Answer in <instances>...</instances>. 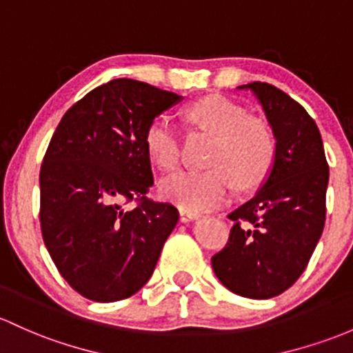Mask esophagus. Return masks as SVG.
I'll list each match as a JSON object with an SVG mask.
<instances>
[{"label":"esophagus","instance_id":"esophagus-1","mask_svg":"<svg viewBox=\"0 0 353 353\" xmlns=\"http://www.w3.org/2000/svg\"><path fill=\"white\" fill-rule=\"evenodd\" d=\"M199 217H200V215H199V214H193V212L183 210V208H181V210H180V221H181V222L196 221V219H199Z\"/></svg>","mask_w":353,"mask_h":353}]
</instances>
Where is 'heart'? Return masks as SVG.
<instances>
[{"label": "heart", "mask_w": 353, "mask_h": 353, "mask_svg": "<svg viewBox=\"0 0 353 353\" xmlns=\"http://www.w3.org/2000/svg\"><path fill=\"white\" fill-rule=\"evenodd\" d=\"M185 114L196 128L215 134L208 154L212 168L163 178L161 196L196 214L222 205L232 193V178L239 187L248 188L268 175L274 160V138L263 121L249 117L242 105L223 96H207L193 102ZM145 146L161 170H173L180 161V138L166 117L151 121Z\"/></svg>", "instance_id": "heart-1"}]
</instances>
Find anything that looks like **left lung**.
<instances>
[{
    "label": "left lung",
    "instance_id": "obj_1",
    "mask_svg": "<svg viewBox=\"0 0 353 353\" xmlns=\"http://www.w3.org/2000/svg\"><path fill=\"white\" fill-rule=\"evenodd\" d=\"M251 90L274 136V160L249 202L229 214V242L212 257L223 286L239 296L268 299L305 271L325 225L328 163L316 123L301 104L266 82Z\"/></svg>",
    "mask_w": 353,
    "mask_h": 353
}]
</instances>
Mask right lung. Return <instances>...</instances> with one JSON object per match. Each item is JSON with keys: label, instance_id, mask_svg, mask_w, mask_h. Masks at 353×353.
Returning a JSON list of instances; mask_svg holds the SVG:
<instances>
[{"label": "right lung", "instance_id": "add662e5", "mask_svg": "<svg viewBox=\"0 0 353 353\" xmlns=\"http://www.w3.org/2000/svg\"><path fill=\"white\" fill-rule=\"evenodd\" d=\"M183 97L114 79L74 104L52 136L40 170V223L52 261L82 296L112 303L153 274L178 222L172 203L146 199L153 185L145 132ZM139 198L132 211L124 201Z\"/></svg>", "mask_w": 353, "mask_h": 353}]
</instances>
